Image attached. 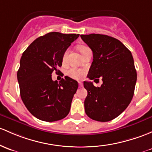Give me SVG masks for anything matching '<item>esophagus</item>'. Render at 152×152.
Segmentation results:
<instances>
[{"label":"esophagus","instance_id":"1","mask_svg":"<svg viewBox=\"0 0 152 152\" xmlns=\"http://www.w3.org/2000/svg\"><path fill=\"white\" fill-rule=\"evenodd\" d=\"M79 87H83V84H82V82H81V81H79Z\"/></svg>","mask_w":152,"mask_h":152}]
</instances>
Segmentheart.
Returning <instances> with one entry per match:
<instances>
[{"instance_id": "heart-1", "label": "heart", "mask_w": 152, "mask_h": 152, "mask_svg": "<svg viewBox=\"0 0 152 152\" xmlns=\"http://www.w3.org/2000/svg\"><path fill=\"white\" fill-rule=\"evenodd\" d=\"M87 49H89L87 47H85V46H79V49L80 51L81 54L82 55ZM68 50H66L65 52L63 55V61H65L67 58V56H68ZM67 74L71 77L72 79H81V78L84 76V70L80 69V68H71V69H69L67 72Z\"/></svg>"}]
</instances>
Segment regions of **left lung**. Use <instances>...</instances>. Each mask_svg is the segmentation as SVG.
Wrapping results in <instances>:
<instances>
[{"instance_id": "obj_1", "label": "left lung", "mask_w": 152, "mask_h": 152, "mask_svg": "<svg viewBox=\"0 0 152 152\" xmlns=\"http://www.w3.org/2000/svg\"><path fill=\"white\" fill-rule=\"evenodd\" d=\"M81 38L93 53L87 77L90 80L100 77L103 81L100 87L84 81L87 90L85 112L93 120L108 122L122 114L133 97L137 73L132 55L120 41L111 36L92 33Z\"/></svg>"}]
</instances>
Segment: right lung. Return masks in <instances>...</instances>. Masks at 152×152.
Here are the masks:
<instances>
[{"instance_id": "1", "label": "right lung", "mask_w": 152, "mask_h": 152, "mask_svg": "<svg viewBox=\"0 0 152 152\" xmlns=\"http://www.w3.org/2000/svg\"><path fill=\"white\" fill-rule=\"evenodd\" d=\"M79 34L52 32L36 38L23 52L17 71L20 96L34 116L45 122H55L68 114L78 82L70 77L60 82L52 73L62 66L66 49Z\"/></svg>"}]
</instances>
